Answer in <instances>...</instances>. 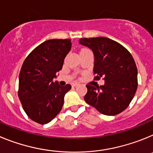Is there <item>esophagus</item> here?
<instances>
[{
    "label": "esophagus",
    "mask_w": 153,
    "mask_h": 153,
    "mask_svg": "<svg viewBox=\"0 0 153 153\" xmlns=\"http://www.w3.org/2000/svg\"><path fill=\"white\" fill-rule=\"evenodd\" d=\"M78 85H79V83H72V86H73V87H76V86H77Z\"/></svg>",
    "instance_id": "1"
}]
</instances>
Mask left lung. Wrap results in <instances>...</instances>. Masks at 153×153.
<instances>
[{"label":"left lung","mask_w":153,"mask_h":153,"mask_svg":"<svg viewBox=\"0 0 153 153\" xmlns=\"http://www.w3.org/2000/svg\"><path fill=\"white\" fill-rule=\"evenodd\" d=\"M79 41L93 51L94 79L105 80L102 86L86 85L84 100L102 114H119L128 107L137 90L134 59L123 46L107 37L81 38Z\"/></svg>","instance_id":"obj_1"}]
</instances>
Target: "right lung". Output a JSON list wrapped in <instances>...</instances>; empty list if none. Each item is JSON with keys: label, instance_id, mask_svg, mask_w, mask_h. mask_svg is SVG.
<instances>
[{"label": "right lung", "instance_id": "obj_1", "mask_svg": "<svg viewBox=\"0 0 153 153\" xmlns=\"http://www.w3.org/2000/svg\"><path fill=\"white\" fill-rule=\"evenodd\" d=\"M70 39H53L30 53L19 74L18 97L24 112L39 124L51 122L62 109L70 84L62 86L53 79L62 70L70 49Z\"/></svg>", "mask_w": 153, "mask_h": 153}]
</instances>
